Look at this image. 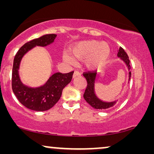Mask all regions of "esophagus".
Instances as JSON below:
<instances>
[{
	"label": "esophagus",
	"mask_w": 154,
	"mask_h": 154,
	"mask_svg": "<svg viewBox=\"0 0 154 154\" xmlns=\"http://www.w3.org/2000/svg\"><path fill=\"white\" fill-rule=\"evenodd\" d=\"M81 75V73L79 72V71H75L74 73H73V79H75V77L77 76H80V75Z\"/></svg>",
	"instance_id": "obj_1"
}]
</instances>
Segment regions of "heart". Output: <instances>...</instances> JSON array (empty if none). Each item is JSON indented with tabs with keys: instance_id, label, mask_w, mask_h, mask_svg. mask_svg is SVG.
<instances>
[{
	"instance_id": "1",
	"label": "heart",
	"mask_w": 154,
	"mask_h": 154,
	"mask_svg": "<svg viewBox=\"0 0 154 154\" xmlns=\"http://www.w3.org/2000/svg\"><path fill=\"white\" fill-rule=\"evenodd\" d=\"M69 54H64L65 62L73 64L74 60L85 59L88 68L100 69L109 62L111 55L110 45L106 42H99L96 40H85L74 43L69 49Z\"/></svg>"
}]
</instances>
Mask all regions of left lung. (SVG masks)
Instances as JSON below:
<instances>
[{"mask_svg":"<svg viewBox=\"0 0 154 154\" xmlns=\"http://www.w3.org/2000/svg\"><path fill=\"white\" fill-rule=\"evenodd\" d=\"M118 57L120 58V60L123 61V62L126 65L127 68L129 71L128 73V83L131 78V72H130V60L128 57V55L127 53L125 52L123 48L121 47L119 48V51L117 54ZM84 77L87 80V88L85 91V93L83 94V97L85 100L92 107H93L95 109H101V110H104V109H109L114 106L116 103L118 102L119 100L111 101V102H106V101H104L99 97L97 95L95 92V83L96 81L100 77V74L97 73L96 72H88L83 74Z\"/></svg>","mask_w":154,"mask_h":154,"instance_id":"1","label":"left lung"}]
</instances>
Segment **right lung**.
Listing matches in <instances>:
<instances>
[{
	"label": "right lung",
	"mask_w": 154,
	"mask_h": 154,
	"mask_svg": "<svg viewBox=\"0 0 154 154\" xmlns=\"http://www.w3.org/2000/svg\"><path fill=\"white\" fill-rule=\"evenodd\" d=\"M56 34H47L25 43L16 54L12 68V87L14 94L22 104L31 110L44 111L51 109L60 100L62 90L71 81L73 71L52 74L43 85L32 88L22 83L20 68L25 54L36 46L46 47L54 43Z\"/></svg>",
	"instance_id": "right-lung-1"
}]
</instances>
